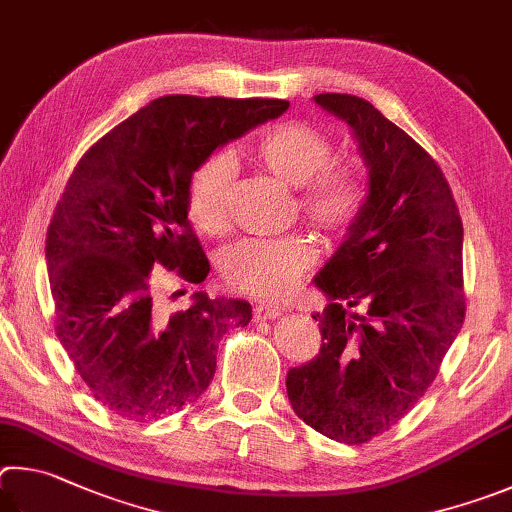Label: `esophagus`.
<instances>
[{"instance_id":"1","label":"esophagus","mask_w":512,"mask_h":512,"mask_svg":"<svg viewBox=\"0 0 512 512\" xmlns=\"http://www.w3.org/2000/svg\"><path fill=\"white\" fill-rule=\"evenodd\" d=\"M276 317H281V308L267 306V303H261V306L254 308V321H267Z\"/></svg>"}]
</instances>
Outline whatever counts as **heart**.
<instances>
[{"label": "heart", "mask_w": 512, "mask_h": 512, "mask_svg": "<svg viewBox=\"0 0 512 512\" xmlns=\"http://www.w3.org/2000/svg\"><path fill=\"white\" fill-rule=\"evenodd\" d=\"M254 157L267 173L297 188L303 218L328 240L342 238L360 220L366 188L357 170L335 166L333 141L308 123L272 125L256 141ZM233 164L227 155L206 157L186 188L188 220L202 233H222L229 224ZM315 245L301 233L281 238L240 240L224 251L220 272L233 290L249 297L279 301L294 290L315 263Z\"/></svg>", "instance_id": "1"}]
</instances>
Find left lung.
I'll use <instances>...</instances> for the list:
<instances>
[{
  "label": "left lung",
  "instance_id": "1",
  "mask_svg": "<svg viewBox=\"0 0 512 512\" xmlns=\"http://www.w3.org/2000/svg\"><path fill=\"white\" fill-rule=\"evenodd\" d=\"M315 103L353 130L369 195L315 276L330 301L317 315L319 355L290 369L285 384L303 423L362 445L425 396L459 335L463 222L443 170L369 101L317 94Z\"/></svg>",
  "mask_w": 512,
  "mask_h": 512
}]
</instances>
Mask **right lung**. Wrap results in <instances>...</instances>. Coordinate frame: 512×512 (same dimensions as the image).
I'll list each match as a JSON object with an SVG mask.
<instances>
[{
    "mask_svg": "<svg viewBox=\"0 0 512 512\" xmlns=\"http://www.w3.org/2000/svg\"><path fill=\"white\" fill-rule=\"evenodd\" d=\"M276 98L161 96L98 139L71 173L47 229L56 335L92 396L128 420L175 414L213 380L229 328L247 326L240 299L152 315L157 267L202 283L209 274L186 211L193 170L215 148L281 116Z\"/></svg>",
    "mask_w": 512,
    "mask_h": 512,
    "instance_id": "obj_1",
    "label": "right lung"
}]
</instances>
